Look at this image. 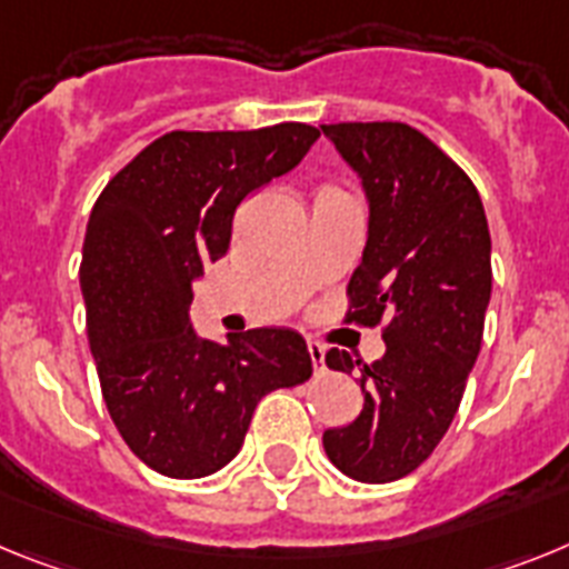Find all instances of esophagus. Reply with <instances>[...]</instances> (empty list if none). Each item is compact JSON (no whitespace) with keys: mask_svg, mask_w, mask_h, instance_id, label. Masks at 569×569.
Returning a JSON list of instances; mask_svg holds the SVG:
<instances>
[{"mask_svg":"<svg viewBox=\"0 0 569 569\" xmlns=\"http://www.w3.org/2000/svg\"><path fill=\"white\" fill-rule=\"evenodd\" d=\"M306 349H309V358H312L315 375L326 372V349L318 343V340H306Z\"/></svg>","mask_w":569,"mask_h":569,"instance_id":"obj_1","label":"esophagus"}]
</instances>
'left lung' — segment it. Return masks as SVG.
Wrapping results in <instances>:
<instances>
[{
    "mask_svg": "<svg viewBox=\"0 0 569 569\" xmlns=\"http://www.w3.org/2000/svg\"><path fill=\"white\" fill-rule=\"evenodd\" d=\"M360 177L367 249L349 280V323L383 320L375 363L329 349L326 367L358 369L363 409L326 429L329 461L363 483L421 467L456 418L490 306V229L476 186L429 137L403 122L320 126Z\"/></svg>",
    "mask_w": 569,
    "mask_h": 569,
    "instance_id": "8db88e82",
    "label": "left lung"
}]
</instances>
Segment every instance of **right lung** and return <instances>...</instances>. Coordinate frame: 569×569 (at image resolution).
Listing matches in <instances>:
<instances>
[{
	"instance_id": "add662e5",
	"label": "right lung",
	"mask_w": 569,
	"mask_h": 569,
	"mask_svg": "<svg viewBox=\"0 0 569 569\" xmlns=\"http://www.w3.org/2000/svg\"><path fill=\"white\" fill-rule=\"evenodd\" d=\"M318 137L306 122L171 131L93 202L79 266L88 343L113 427L160 476L223 469L260 398L312 375L298 332L249 329L217 343L194 332L189 309L202 266L229 251L237 206Z\"/></svg>"
}]
</instances>
